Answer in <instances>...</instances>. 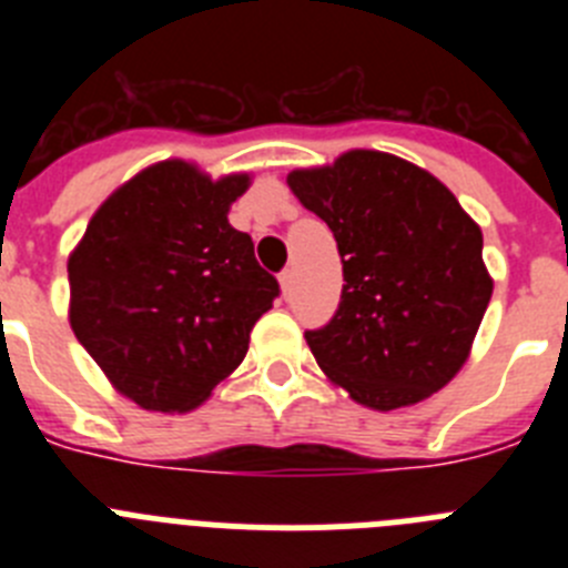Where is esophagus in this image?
I'll use <instances>...</instances> for the list:
<instances>
[{
  "label": "esophagus",
  "mask_w": 568,
  "mask_h": 568,
  "mask_svg": "<svg viewBox=\"0 0 568 568\" xmlns=\"http://www.w3.org/2000/svg\"><path fill=\"white\" fill-rule=\"evenodd\" d=\"M278 284H281V295L287 298L290 290H293V270H284V273L278 275Z\"/></svg>",
  "instance_id": "1"
}]
</instances>
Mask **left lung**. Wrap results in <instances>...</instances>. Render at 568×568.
I'll use <instances>...</instances> for the list:
<instances>
[{
	"instance_id": "obj_1",
	"label": "left lung",
	"mask_w": 568,
	"mask_h": 568,
	"mask_svg": "<svg viewBox=\"0 0 568 568\" xmlns=\"http://www.w3.org/2000/svg\"><path fill=\"white\" fill-rule=\"evenodd\" d=\"M287 184L344 264L338 313L304 335L324 375L378 413L438 393L469 358L495 287L478 224L433 173L381 150L293 170Z\"/></svg>"
}]
</instances>
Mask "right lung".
I'll list each match as a JSON object with an SVG mask.
<instances>
[{
	"instance_id": "add662e5",
	"label": "right lung",
	"mask_w": 568,
	"mask_h": 568,
	"mask_svg": "<svg viewBox=\"0 0 568 568\" xmlns=\"http://www.w3.org/2000/svg\"><path fill=\"white\" fill-rule=\"evenodd\" d=\"M250 173L182 159L113 190L68 258L70 329L110 384L150 413H190L244 361L278 281L227 222Z\"/></svg>"
}]
</instances>
